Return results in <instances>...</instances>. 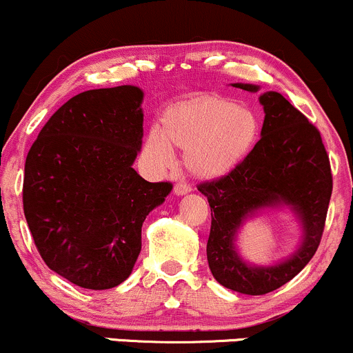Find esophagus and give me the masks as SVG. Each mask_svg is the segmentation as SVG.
<instances>
[{
    "label": "esophagus",
    "instance_id": "obj_1",
    "mask_svg": "<svg viewBox=\"0 0 353 353\" xmlns=\"http://www.w3.org/2000/svg\"><path fill=\"white\" fill-rule=\"evenodd\" d=\"M189 191H191V186H189L188 183H177L176 186H174V192H176L177 196L188 194Z\"/></svg>",
    "mask_w": 353,
    "mask_h": 353
}]
</instances>
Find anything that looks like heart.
<instances>
[{
  "label": "heart",
  "instance_id": "b5f03b06",
  "mask_svg": "<svg viewBox=\"0 0 353 353\" xmlns=\"http://www.w3.org/2000/svg\"><path fill=\"white\" fill-rule=\"evenodd\" d=\"M261 120L254 110L221 96H198L167 108L161 130L147 133L143 152L157 170L172 165V148L184 152V165L199 179H220L254 150Z\"/></svg>",
  "mask_w": 353,
  "mask_h": 353
}]
</instances>
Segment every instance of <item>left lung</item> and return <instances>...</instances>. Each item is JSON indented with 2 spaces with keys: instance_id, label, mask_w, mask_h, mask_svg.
Instances as JSON below:
<instances>
[{
  "instance_id": "1",
  "label": "left lung",
  "mask_w": 353,
  "mask_h": 353,
  "mask_svg": "<svg viewBox=\"0 0 353 353\" xmlns=\"http://www.w3.org/2000/svg\"><path fill=\"white\" fill-rule=\"evenodd\" d=\"M233 86L259 91L254 84ZM259 101L265 118L262 139L254 150L235 170L198 186L211 208L206 245L211 274L225 288L250 296L276 291L313 259L323 235L333 189L332 167L318 128L279 92L267 91ZM281 204L291 205L302 220V247L281 265H247L236 254V232L248 216Z\"/></svg>"
}]
</instances>
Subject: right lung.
<instances>
[{"mask_svg":"<svg viewBox=\"0 0 353 353\" xmlns=\"http://www.w3.org/2000/svg\"><path fill=\"white\" fill-rule=\"evenodd\" d=\"M142 89H91L49 118L25 162L23 211L37 250L84 289H111L132 274L142 225L169 194L133 169L142 147Z\"/></svg>","mask_w":353,"mask_h":353,"instance_id":"right-lung-1","label":"right lung"}]
</instances>
